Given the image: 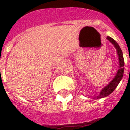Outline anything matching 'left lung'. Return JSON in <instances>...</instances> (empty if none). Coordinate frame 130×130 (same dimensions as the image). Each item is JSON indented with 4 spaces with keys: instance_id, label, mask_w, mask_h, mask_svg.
I'll use <instances>...</instances> for the list:
<instances>
[{
    "instance_id": "8db88e82",
    "label": "left lung",
    "mask_w": 130,
    "mask_h": 130,
    "mask_svg": "<svg viewBox=\"0 0 130 130\" xmlns=\"http://www.w3.org/2000/svg\"><path fill=\"white\" fill-rule=\"evenodd\" d=\"M107 39L110 42L113 44V46L116 48V51H117V55H118V59H119V69L117 70L115 77L111 80V82L108 85L106 86L105 88L102 89V90L101 91V92L98 96L94 97L96 99H102V98H105V97L109 96V94H111V93L115 90V89L117 88L119 83L121 80L122 77H123V72H124V67H123V66H124V59H123V53H122L121 48L119 46V44L116 42L115 40H113L112 38L107 36Z\"/></svg>"
}]
</instances>
